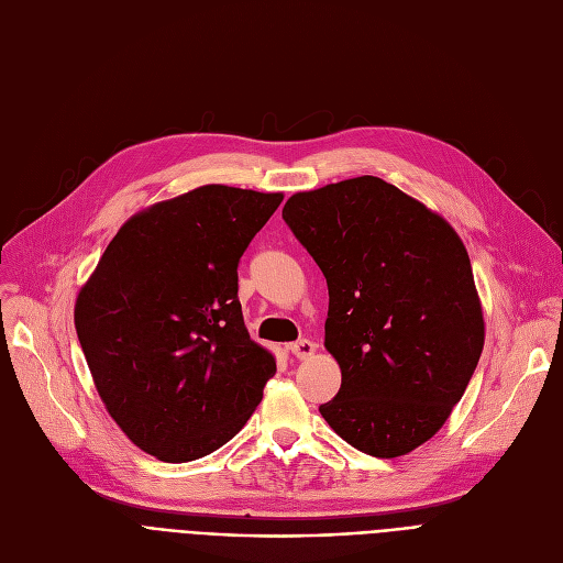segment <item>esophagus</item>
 <instances>
[{"mask_svg":"<svg viewBox=\"0 0 563 563\" xmlns=\"http://www.w3.org/2000/svg\"><path fill=\"white\" fill-rule=\"evenodd\" d=\"M289 349H291V353H294V356H297L299 361H306V358H310V356H312L314 349H317V344H314V342H310V340H297V342H294Z\"/></svg>","mask_w":563,"mask_h":563,"instance_id":"esophagus-1","label":"esophagus"}]
</instances>
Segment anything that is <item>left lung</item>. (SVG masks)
Returning a JSON list of instances; mask_svg holds the SVG:
<instances>
[{"instance_id": "1", "label": "left lung", "mask_w": 563, "mask_h": 563, "mask_svg": "<svg viewBox=\"0 0 563 563\" xmlns=\"http://www.w3.org/2000/svg\"><path fill=\"white\" fill-rule=\"evenodd\" d=\"M283 219L329 285L340 393L319 406L356 450L395 459L461 401L484 349L482 303L454 228L380 177L294 194Z\"/></svg>"}]
</instances>
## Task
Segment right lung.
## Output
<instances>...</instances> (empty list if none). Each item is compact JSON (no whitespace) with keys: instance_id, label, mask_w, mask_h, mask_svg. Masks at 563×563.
<instances>
[{"instance_id":"add662e5","label":"right lung","mask_w":563,"mask_h":563,"mask_svg":"<svg viewBox=\"0 0 563 563\" xmlns=\"http://www.w3.org/2000/svg\"><path fill=\"white\" fill-rule=\"evenodd\" d=\"M283 194L198 187L132 217L81 287L75 329L115 424L166 463L242 431L276 374L244 327L236 266Z\"/></svg>"}]
</instances>
